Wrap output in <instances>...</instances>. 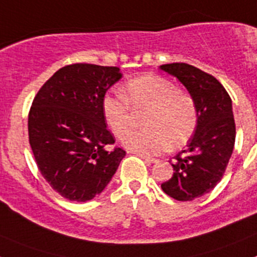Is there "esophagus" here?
Masks as SVG:
<instances>
[{
    "label": "esophagus",
    "mask_w": 257,
    "mask_h": 257,
    "mask_svg": "<svg viewBox=\"0 0 257 257\" xmlns=\"http://www.w3.org/2000/svg\"><path fill=\"white\" fill-rule=\"evenodd\" d=\"M128 153L136 154V156H138V157H140V158H143V160H144V161H147V162H149V163H153V162H156V160H154V158H152V157L147 156V154H144V153H140V152H136V151H128Z\"/></svg>",
    "instance_id": "34e87169"
}]
</instances>
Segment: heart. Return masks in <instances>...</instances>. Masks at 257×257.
I'll use <instances>...</instances> for the list:
<instances>
[{"instance_id":"1","label":"heart","mask_w":257,"mask_h":257,"mask_svg":"<svg viewBox=\"0 0 257 257\" xmlns=\"http://www.w3.org/2000/svg\"><path fill=\"white\" fill-rule=\"evenodd\" d=\"M121 95H105L101 109L106 124L115 136L122 138L133 127L134 110L149 109L144 130L131 133L123 139L127 148L145 154H158L178 149L188 143L198 124L196 100L170 79L142 76L124 83Z\"/></svg>"}]
</instances>
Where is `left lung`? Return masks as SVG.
Returning a JSON list of instances; mask_svg holds the SVG:
<instances>
[{
    "label": "left lung",
    "mask_w": 257,
    "mask_h": 257,
    "mask_svg": "<svg viewBox=\"0 0 257 257\" xmlns=\"http://www.w3.org/2000/svg\"><path fill=\"white\" fill-rule=\"evenodd\" d=\"M183 83L196 100L198 124L187 149L171 160L174 174L161 184L176 201H193L212 190L221 180L235 142L231 99L224 86L211 74L185 63L161 65Z\"/></svg>",
    "instance_id": "1"
}]
</instances>
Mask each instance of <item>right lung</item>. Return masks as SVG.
Masks as SVG:
<instances>
[{"mask_svg": "<svg viewBox=\"0 0 257 257\" xmlns=\"http://www.w3.org/2000/svg\"><path fill=\"white\" fill-rule=\"evenodd\" d=\"M121 77L117 67L65 65L33 99L28 135L36 163L50 187L69 201H90L103 192L126 156L113 147L101 109Z\"/></svg>", "mask_w": 257, "mask_h": 257, "instance_id": "obj_1", "label": "right lung"}]
</instances>
